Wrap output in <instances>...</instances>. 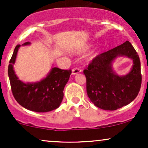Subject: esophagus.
Listing matches in <instances>:
<instances>
[{"instance_id":"obj_1","label":"esophagus","mask_w":148,"mask_h":148,"mask_svg":"<svg viewBox=\"0 0 148 148\" xmlns=\"http://www.w3.org/2000/svg\"><path fill=\"white\" fill-rule=\"evenodd\" d=\"M80 72H81V69H79V67H75L72 69V74H74V75L79 74Z\"/></svg>"}]
</instances>
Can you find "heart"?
<instances>
[{"label": "heart", "mask_w": 148, "mask_h": 148, "mask_svg": "<svg viewBox=\"0 0 148 148\" xmlns=\"http://www.w3.org/2000/svg\"><path fill=\"white\" fill-rule=\"evenodd\" d=\"M90 47V45H88V46H86V47H85L84 48V49H83V51H85L88 50V49H89ZM96 55H97V52H95V51L92 52L90 54V56H89V58H88V59H89V60H90V59L93 58Z\"/></svg>", "instance_id": "heart-1"}]
</instances>
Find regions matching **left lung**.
Masks as SVG:
<instances>
[{
	"label": "left lung",
	"instance_id": "1",
	"mask_svg": "<svg viewBox=\"0 0 148 148\" xmlns=\"http://www.w3.org/2000/svg\"><path fill=\"white\" fill-rule=\"evenodd\" d=\"M119 56L133 60L132 68L125 76H118L112 70V62ZM84 74L88 97L97 107L107 111H115L132 102L141 86L140 58L129 41L97 56Z\"/></svg>",
	"mask_w": 148,
	"mask_h": 148
}]
</instances>
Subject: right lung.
<instances>
[{"mask_svg":"<svg viewBox=\"0 0 148 148\" xmlns=\"http://www.w3.org/2000/svg\"><path fill=\"white\" fill-rule=\"evenodd\" d=\"M30 44L27 42L22 45ZM20 47H15L8 66V76L14 99L21 106L32 111L44 113L56 109L63 99L64 88L72 71L53 67L47 77L39 82L23 83L18 79L13 68Z\"/></svg>","mask_w":148,"mask_h":148,"instance_id":"right-lung-1","label":"right lung"}]
</instances>
